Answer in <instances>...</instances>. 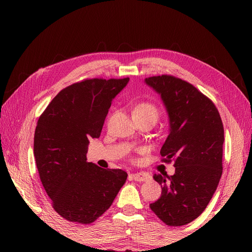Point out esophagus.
Wrapping results in <instances>:
<instances>
[{"label": "esophagus", "instance_id": "1", "mask_svg": "<svg viewBox=\"0 0 252 252\" xmlns=\"http://www.w3.org/2000/svg\"><path fill=\"white\" fill-rule=\"evenodd\" d=\"M130 176L133 180L137 182H146L151 179V175L147 173H133Z\"/></svg>", "mask_w": 252, "mask_h": 252}]
</instances>
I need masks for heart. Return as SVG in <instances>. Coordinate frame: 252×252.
<instances>
[{
	"mask_svg": "<svg viewBox=\"0 0 252 252\" xmlns=\"http://www.w3.org/2000/svg\"><path fill=\"white\" fill-rule=\"evenodd\" d=\"M134 114L149 116V117L155 118V119L157 120L159 117V110L156 106L151 104V103H142L136 107L134 110Z\"/></svg>",
	"mask_w": 252,
	"mask_h": 252,
	"instance_id": "1",
	"label": "heart"
}]
</instances>
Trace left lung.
Returning <instances> with one entry per match:
<instances>
[{
    "instance_id": "1",
    "label": "left lung",
    "mask_w": 252,
    "mask_h": 252,
    "mask_svg": "<svg viewBox=\"0 0 252 252\" xmlns=\"http://www.w3.org/2000/svg\"><path fill=\"white\" fill-rule=\"evenodd\" d=\"M167 111L169 133L160 154L174 160L173 175L154 174L161 196L149 205L170 226L194 221L208 206L222 175L224 129L212 101L195 87L172 76L146 78Z\"/></svg>"
}]
</instances>
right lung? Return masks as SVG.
<instances>
[{
	"label": "right lung",
	"instance_id": "1",
	"mask_svg": "<svg viewBox=\"0 0 252 252\" xmlns=\"http://www.w3.org/2000/svg\"><path fill=\"white\" fill-rule=\"evenodd\" d=\"M130 79H91L58 93L39 118L33 154L53 207L63 219L90 224L115 200L127 174L88 162L91 138L103 129L111 101Z\"/></svg>",
	"mask_w": 252,
	"mask_h": 252
}]
</instances>
